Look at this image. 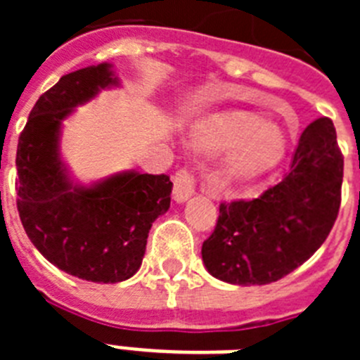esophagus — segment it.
Instances as JSON below:
<instances>
[{
    "label": "esophagus",
    "instance_id": "obj_1",
    "mask_svg": "<svg viewBox=\"0 0 360 360\" xmlns=\"http://www.w3.org/2000/svg\"><path fill=\"white\" fill-rule=\"evenodd\" d=\"M173 196L176 202H186V200H189L191 196L195 195L196 176L187 167H182L180 171H176V174L173 176Z\"/></svg>",
    "mask_w": 360,
    "mask_h": 360
}]
</instances>
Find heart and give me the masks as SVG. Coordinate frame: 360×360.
Wrapping results in <instances>:
<instances>
[{
    "instance_id": "heart-1",
    "label": "heart",
    "mask_w": 360,
    "mask_h": 360,
    "mask_svg": "<svg viewBox=\"0 0 360 360\" xmlns=\"http://www.w3.org/2000/svg\"><path fill=\"white\" fill-rule=\"evenodd\" d=\"M193 146L205 151H225L218 167L224 184H245L274 169L287 151L281 131L259 124L250 115L227 113L200 120L191 131Z\"/></svg>"
}]
</instances>
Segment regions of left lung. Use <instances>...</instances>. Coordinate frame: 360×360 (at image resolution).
<instances>
[{
	"instance_id": "8db88e82",
	"label": "left lung",
	"mask_w": 360,
	"mask_h": 360,
	"mask_svg": "<svg viewBox=\"0 0 360 360\" xmlns=\"http://www.w3.org/2000/svg\"><path fill=\"white\" fill-rule=\"evenodd\" d=\"M342 169L333 122L316 119L281 182L257 198L219 203L214 231L202 245L209 272L232 285H266L303 265L335 224Z\"/></svg>"
}]
</instances>
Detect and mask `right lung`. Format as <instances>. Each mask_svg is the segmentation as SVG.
Here are the masks:
<instances>
[{
    "label": "right lung",
    "mask_w": 360,
    "mask_h": 360,
    "mask_svg": "<svg viewBox=\"0 0 360 360\" xmlns=\"http://www.w3.org/2000/svg\"><path fill=\"white\" fill-rule=\"evenodd\" d=\"M113 84L119 81L106 63L63 75L32 108L15 155L27 236L57 269L94 283L124 281L141 269L149 229L167 212L173 189L167 174L135 171L94 187L70 182L59 158L61 120Z\"/></svg>",
    "instance_id": "1"
}]
</instances>
